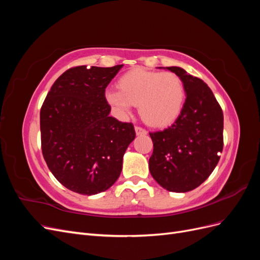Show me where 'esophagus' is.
Wrapping results in <instances>:
<instances>
[{"mask_svg":"<svg viewBox=\"0 0 260 260\" xmlns=\"http://www.w3.org/2000/svg\"><path fill=\"white\" fill-rule=\"evenodd\" d=\"M135 130H136V133H137L138 136H141V135H146V133H147V131H146L144 128H142V127H139V125H136Z\"/></svg>","mask_w":260,"mask_h":260,"instance_id":"1","label":"esophagus"}]
</instances>
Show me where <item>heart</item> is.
Returning <instances> with one entry per match:
<instances>
[{
    "instance_id": "heart-1",
    "label": "heart",
    "mask_w": 260,
    "mask_h": 260,
    "mask_svg": "<svg viewBox=\"0 0 260 260\" xmlns=\"http://www.w3.org/2000/svg\"><path fill=\"white\" fill-rule=\"evenodd\" d=\"M118 90H109L107 103L121 114L139 105L142 119L153 127H166L174 122L183 109L185 89L182 79L174 73L152 72L135 68L122 75Z\"/></svg>"
}]
</instances>
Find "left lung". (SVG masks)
I'll return each mask as SVG.
<instances>
[{
    "instance_id": "8db88e82",
    "label": "left lung",
    "mask_w": 260,
    "mask_h": 260,
    "mask_svg": "<svg viewBox=\"0 0 260 260\" xmlns=\"http://www.w3.org/2000/svg\"><path fill=\"white\" fill-rule=\"evenodd\" d=\"M182 79L186 93L177 120L149 132L153 154L148 168L156 182L170 192L194 190L205 181L223 148V113L209 86L180 67H167Z\"/></svg>"
}]
</instances>
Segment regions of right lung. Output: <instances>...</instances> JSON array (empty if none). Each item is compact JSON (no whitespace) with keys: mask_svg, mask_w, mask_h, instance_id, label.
I'll list each match as a JSON object with an SVG mask.
<instances>
[{"mask_svg":"<svg viewBox=\"0 0 260 260\" xmlns=\"http://www.w3.org/2000/svg\"><path fill=\"white\" fill-rule=\"evenodd\" d=\"M121 67L69 68L43 102L42 154L54 177L70 191L98 194L120 176L123 154L136 131L131 122L109 116L105 89Z\"/></svg>","mask_w":260,"mask_h":260,"instance_id":"1","label":"right lung"}]
</instances>
